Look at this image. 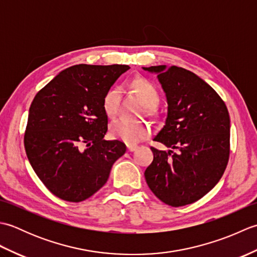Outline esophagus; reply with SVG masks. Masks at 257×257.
I'll return each mask as SVG.
<instances>
[{"label":"esophagus","instance_id":"obj_1","mask_svg":"<svg viewBox=\"0 0 257 257\" xmlns=\"http://www.w3.org/2000/svg\"><path fill=\"white\" fill-rule=\"evenodd\" d=\"M137 148H138V147L136 146V145H127V150L129 152H133L135 150H137Z\"/></svg>","mask_w":257,"mask_h":257}]
</instances>
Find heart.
<instances>
[{"label": "heart", "mask_w": 257, "mask_h": 257, "mask_svg": "<svg viewBox=\"0 0 257 257\" xmlns=\"http://www.w3.org/2000/svg\"><path fill=\"white\" fill-rule=\"evenodd\" d=\"M132 87L140 101L144 103L146 111L156 114L155 107L160 101V94L157 87L145 78H137L132 83ZM120 91L118 88H110L102 98V109L108 117H114L120 109ZM111 137L122 140L128 145H136L148 137L150 127L141 120H130L119 118L113 120L109 125Z\"/></svg>", "instance_id": "b5f03b06"}]
</instances>
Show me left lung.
I'll return each instance as SVG.
<instances>
[{"label":"left lung","mask_w":257,"mask_h":257,"mask_svg":"<svg viewBox=\"0 0 257 257\" xmlns=\"http://www.w3.org/2000/svg\"><path fill=\"white\" fill-rule=\"evenodd\" d=\"M158 74L166 92L168 116L151 147L154 161L147 184L158 199L174 207L191 204L215 187L230 157V114L219 94L182 67H144Z\"/></svg>","instance_id":"left-lung-1"}]
</instances>
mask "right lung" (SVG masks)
Returning <instances> with one entry per match:
<instances>
[{
    "label": "right lung",
    "mask_w": 257,
    "mask_h": 257,
    "mask_svg": "<svg viewBox=\"0 0 257 257\" xmlns=\"http://www.w3.org/2000/svg\"><path fill=\"white\" fill-rule=\"evenodd\" d=\"M128 65L79 64L59 73L33 99L24 147L37 177L57 198L80 202L107 182L125 152L105 140L108 117L102 98Z\"/></svg>",
    "instance_id": "1"
}]
</instances>
